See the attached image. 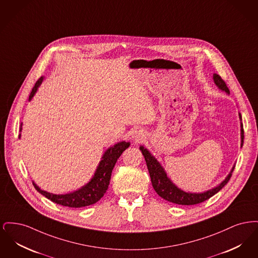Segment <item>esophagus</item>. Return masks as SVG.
<instances>
[{"mask_svg": "<svg viewBox=\"0 0 258 258\" xmlns=\"http://www.w3.org/2000/svg\"><path fill=\"white\" fill-rule=\"evenodd\" d=\"M142 136H143L142 133H140V132H135V139L136 142H138L139 140H141Z\"/></svg>", "mask_w": 258, "mask_h": 258, "instance_id": "obj_1", "label": "esophagus"}]
</instances>
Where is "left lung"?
<instances>
[{
  "label": "left lung",
  "instance_id": "1",
  "mask_svg": "<svg viewBox=\"0 0 258 258\" xmlns=\"http://www.w3.org/2000/svg\"><path fill=\"white\" fill-rule=\"evenodd\" d=\"M214 81L216 83V85L221 89L222 91H225L226 93H229V89L227 88L226 83L224 82V80L221 78L219 74H214L213 76ZM240 119L242 120L241 114H239ZM242 130H241V137H242V145L244 142V130H243V124L241 123ZM141 153L144 156L146 163H147L148 170L150 173V177H151V182L153 184L154 189L156 190V192L160 196L161 198L178 204V205H196L199 204L201 202H204L205 200H208L209 198L215 196L217 192H219L221 188L227 184V182L230 180L231 176H232V171H233L234 167L232 168V171L229 173V175L226 177V179L221 183L220 185L216 186L215 188H212L208 191H205L203 194H188V192H184L183 190H181L180 188H178L175 184H173L171 181L167 178L165 172L163 170V168L160 166L159 161L156 160L148 151L147 149L144 147H140Z\"/></svg>",
  "mask_w": 258,
  "mask_h": 258
}]
</instances>
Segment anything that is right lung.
<instances>
[{
  "mask_svg": "<svg viewBox=\"0 0 258 258\" xmlns=\"http://www.w3.org/2000/svg\"><path fill=\"white\" fill-rule=\"evenodd\" d=\"M42 81V77H40L33 88L29 99L33 98L37 91V87ZM130 147L128 142H120L115 144L113 147L109 148L103 155L102 160L98 164V169L95 173L92 180L84 185L82 188L69 195H52L41 190L37 184L33 183L35 188L39 194L50 199L52 202L57 203L61 206L71 207V208H81L89 205H93L106 192L108 185L110 183L111 173L116 164V161L121 157L123 151Z\"/></svg>",
  "mask_w": 258,
  "mask_h": 258,
  "instance_id": "add662e5",
  "label": "right lung"
}]
</instances>
